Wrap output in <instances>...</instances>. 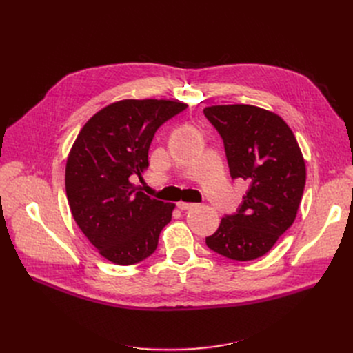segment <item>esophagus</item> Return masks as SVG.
<instances>
[{"mask_svg": "<svg viewBox=\"0 0 353 353\" xmlns=\"http://www.w3.org/2000/svg\"><path fill=\"white\" fill-rule=\"evenodd\" d=\"M196 205L194 203H186V201H179L177 203V208L180 209V210H190V209H193Z\"/></svg>", "mask_w": 353, "mask_h": 353, "instance_id": "obj_1", "label": "esophagus"}]
</instances>
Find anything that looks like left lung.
I'll return each mask as SVG.
<instances>
[{
  "label": "left lung",
  "instance_id": "1",
  "mask_svg": "<svg viewBox=\"0 0 353 353\" xmlns=\"http://www.w3.org/2000/svg\"><path fill=\"white\" fill-rule=\"evenodd\" d=\"M225 144L232 179L249 183L239 209L206 237L213 252L248 262L266 254L298 214L306 167L289 125L274 113L248 104L203 110Z\"/></svg>",
  "mask_w": 353,
  "mask_h": 353
}]
</instances>
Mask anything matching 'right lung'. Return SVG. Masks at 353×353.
<instances>
[{
    "label": "right lung",
    "instance_id": "obj_1",
    "mask_svg": "<svg viewBox=\"0 0 353 353\" xmlns=\"http://www.w3.org/2000/svg\"><path fill=\"white\" fill-rule=\"evenodd\" d=\"M186 108L170 100H121L92 116L74 141L65 165L70 210L107 261H144L172 220L174 205L147 196L133 180L148 167L159 127Z\"/></svg>",
    "mask_w": 353,
    "mask_h": 353
}]
</instances>
